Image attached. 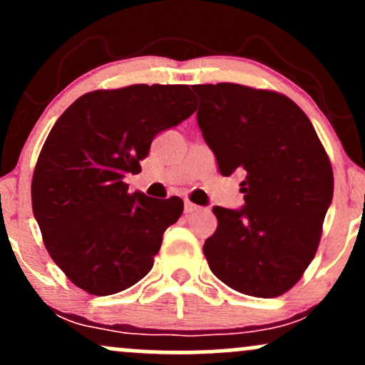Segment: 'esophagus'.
Listing matches in <instances>:
<instances>
[{
    "instance_id": "esophagus-1",
    "label": "esophagus",
    "mask_w": 365,
    "mask_h": 365,
    "mask_svg": "<svg viewBox=\"0 0 365 365\" xmlns=\"http://www.w3.org/2000/svg\"><path fill=\"white\" fill-rule=\"evenodd\" d=\"M199 206H195L194 202H190V200H185V212H195L199 211Z\"/></svg>"
}]
</instances>
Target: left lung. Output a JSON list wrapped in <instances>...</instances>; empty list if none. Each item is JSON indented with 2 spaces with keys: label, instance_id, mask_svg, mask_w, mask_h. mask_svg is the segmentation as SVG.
Instances as JSON below:
<instances>
[{
  "label": "left lung",
  "instance_id": "1",
  "mask_svg": "<svg viewBox=\"0 0 365 365\" xmlns=\"http://www.w3.org/2000/svg\"><path fill=\"white\" fill-rule=\"evenodd\" d=\"M197 123L223 177L242 171V209L212 207L209 267L245 295H283L316 255L333 200V170L307 115L287 96L202 83Z\"/></svg>",
  "mask_w": 365,
  "mask_h": 365
}]
</instances>
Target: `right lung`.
Returning a JSON list of instances; mask_svg holds the SVG:
<instances>
[{
  "label": "right lung",
  "instance_id": "add662e5",
  "mask_svg": "<svg viewBox=\"0 0 365 365\" xmlns=\"http://www.w3.org/2000/svg\"><path fill=\"white\" fill-rule=\"evenodd\" d=\"M195 111L188 86H128L81 96L49 132L32 177V211L46 249L73 284L111 295L149 273L178 197L128 194L150 142Z\"/></svg>",
  "mask_w": 365,
  "mask_h": 365
}]
</instances>
